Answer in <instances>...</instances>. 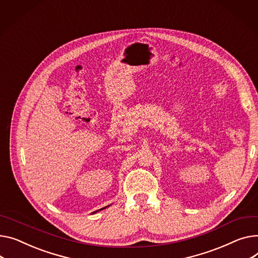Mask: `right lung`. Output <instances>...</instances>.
I'll return each mask as SVG.
<instances>
[{
	"mask_svg": "<svg viewBox=\"0 0 258 258\" xmlns=\"http://www.w3.org/2000/svg\"><path fill=\"white\" fill-rule=\"evenodd\" d=\"M108 207H110V205H108ZM108 207H106V208H102V209H100V210H98V211H101V210H105V209H107V208H108ZM98 211H95V212H93V213H92V214H95V213H97V212H98Z\"/></svg>",
	"mask_w": 258,
	"mask_h": 258,
	"instance_id": "obj_1",
	"label": "right lung"
}]
</instances>
